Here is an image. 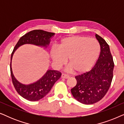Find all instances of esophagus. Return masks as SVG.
<instances>
[{
    "label": "esophagus",
    "mask_w": 124,
    "mask_h": 124,
    "mask_svg": "<svg viewBox=\"0 0 124 124\" xmlns=\"http://www.w3.org/2000/svg\"><path fill=\"white\" fill-rule=\"evenodd\" d=\"M62 78L67 79V78H69V76L68 75H67V74L63 73V74H62Z\"/></svg>",
    "instance_id": "obj_1"
}]
</instances>
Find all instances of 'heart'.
<instances>
[{"label":"heart","mask_w":124,"mask_h":124,"mask_svg":"<svg viewBox=\"0 0 124 124\" xmlns=\"http://www.w3.org/2000/svg\"><path fill=\"white\" fill-rule=\"evenodd\" d=\"M100 50V45L95 39L77 35L62 39L58 48L51 49L50 55L57 67L65 64L68 59V70L80 74L92 68L99 57Z\"/></svg>","instance_id":"1"}]
</instances>
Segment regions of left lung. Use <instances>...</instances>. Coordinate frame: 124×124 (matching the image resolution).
<instances>
[{
  "label": "left lung",
  "instance_id": "1",
  "mask_svg": "<svg viewBox=\"0 0 124 124\" xmlns=\"http://www.w3.org/2000/svg\"><path fill=\"white\" fill-rule=\"evenodd\" d=\"M101 46V53L91 70L76 76L77 84L71 89L75 99L85 104H92L101 100L109 89L113 78L114 62L109 45L99 35H95Z\"/></svg>",
  "mask_w": 124,
  "mask_h": 124
}]
</instances>
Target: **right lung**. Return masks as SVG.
<instances>
[{
  "label": "right lung",
  "instance_id": "1",
  "mask_svg": "<svg viewBox=\"0 0 124 124\" xmlns=\"http://www.w3.org/2000/svg\"><path fill=\"white\" fill-rule=\"evenodd\" d=\"M55 33L42 30L30 31L20 38L11 54L10 70L13 86L18 94L29 101H37L45 96L51 89L52 86L60 78L62 73L57 70H48L39 80L33 84L28 85L20 83L13 76L11 68V60L17 48L25 44H32L39 46L46 47L49 45L50 38Z\"/></svg>",
  "mask_w": 124,
  "mask_h": 124
}]
</instances>
